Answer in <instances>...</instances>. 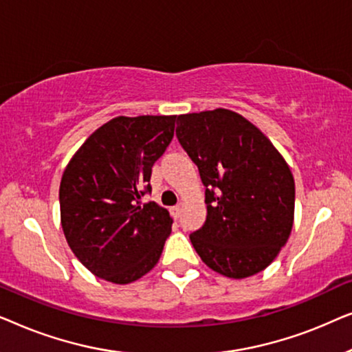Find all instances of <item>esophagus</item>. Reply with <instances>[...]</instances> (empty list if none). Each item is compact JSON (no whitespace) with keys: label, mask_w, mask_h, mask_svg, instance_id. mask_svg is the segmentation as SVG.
<instances>
[{"label":"esophagus","mask_w":352,"mask_h":352,"mask_svg":"<svg viewBox=\"0 0 352 352\" xmlns=\"http://www.w3.org/2000/svg\"><path fill=\"white\" fill-rule=\"evenodd\" d=\"M171 216H173V218H175V219H177V218H179V213H181V206L179 205H176V206H171Z\"/></svg>","instance_id":"obj_1"}]
</instances>
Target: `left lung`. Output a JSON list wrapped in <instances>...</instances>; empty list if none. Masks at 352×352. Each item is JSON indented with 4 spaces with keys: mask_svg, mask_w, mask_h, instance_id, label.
<instances>
[{
    "mask_svg": "<svg viewBox=\"0 0 352 352\" xmlns=\"http://www.w3.org/2000/svg\"><path fill=\"white\" fill-rule=\"evenodd\" d=\"M176 136L206 187V221L190 234L201 261L230 278L264 271L293 228L295 179L285 158L228 109L179 115Z\"/></svg>",
    "mask_w": 352,
    "mask_h": 352,
    "instance_id": "1",
    "label": "left lung"
}]
</instances>
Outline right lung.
Returning <instances> with one entry per match:
<instances>
[{
  "label": "right lung",
  "instance_id": "add662e5",
  "mask_svg": "<svg viewBox=\"0 0 352 352\" xmlns=\"http://www.w3.org/2000/svg\"><path fill=\"white\" fill-rule=\"evenodd\" d=\"M176 115L117 117L86 139L59 187L67 243L96 277L131 283L162 256L173 219L155 201L152 166L175 136Z\"/></svg>",
  "mask_w": 352,
  "mask_h": 352
}]
</instances>
